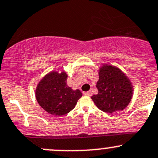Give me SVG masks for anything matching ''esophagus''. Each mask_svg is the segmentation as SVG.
Returning <instances> with one entry per match:
<instances>
[{"instance_id": "34e87169", "label": "esophagus", "mask_w": 158, "mask_h": 158, "mask_svg": "<svg viewBox=\"0 0 158 158\" xmlns=\"http://www.w3.org/2000/svg\"><path fill=\"white\" fill-rule=\"evenodd\" d=\"M83 94H85V95L92 96V91H89V92H84Z\"/></svg>"}]
</instances>
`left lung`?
Listing matches in <instances>:
<instances>
[{
	"instance_id": "1",
	"label": "left lung",
	"mask_w": 158,
	"mask_h": 158,
	"mask_svg": "<svg viewBox=\"0 0 158 158\" xmlns=\"http://www.w3.org/2000/svg\"><path fill=\"white\" fill-rule=\"evenodd\" d=\"M96 87L98 93L92 99L98 109L105 113L122 110L132 99L133 90L130 81L115 66L107 64L101 66Z\"/></svg>"
}]
</instances>
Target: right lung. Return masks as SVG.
Segmentation results:
<instances>
[{"mask_svg": "<svg viewBox=\"0 0 158 158\" xmlns=\"http://www.w3.org/2000/svg\"><path fill=\"white\" fill-rule=\"evenodd\" d=\"M67 75L53 71L46 75L38 84L35 97L38 103L50 114L63 116L68 114L82 97V92L73 91L66 84Z\"/></svg>", "mask_w": 158, "mask_h": 158, "instance_id": "add662e5", "label": "right lung"}]
</instances>
